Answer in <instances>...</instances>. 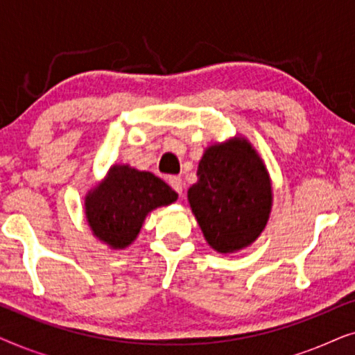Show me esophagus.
I'll return each instance as SVG.
<instances>
[{"label": "esophagus", "mask_w": 355, "mask_h": 355, "mask_svg": "<svg viewBox=\"0 0 355 355\" xmlns=\"http://www.w3.org/2000/svg\"><path fill=\"white\" fill-rule=\"evenodd\" d=\"M169 186H171L174 191H176L179 196H182V191H184V184H182V179L179 176H171L168 179Z\"/></svg>", "instance_id": "obj_1"}]
</instances>
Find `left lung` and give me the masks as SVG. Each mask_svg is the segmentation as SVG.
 Here are the masks:
<instances>
[{
    "label": "left lung",
    "mask_w": 355,
    "mask_h": 355,
    "mask_svg": "<svg viewBox=\"0 0 355 355\" xmlns=\"http://www.w3.org/2000/svg\"><path fill=\"white\" fill-rule=\"evenodd\" d=\"M187 197L208 244L234 252L252 244L268 221L271 184L263 162L244 139L203 153Z\"/></svg>",
    "instance_id": "left-lung-1"
}]
</instances>
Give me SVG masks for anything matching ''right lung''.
Returning <instances> with one entry per match:
<instances>
[{"mask_svg":"<svg viewBox=\"0 0 355 355\" xmlns=\"http://www.w3.org/2000/svg\"><path fill=\"white\" fill-rule=\"evenodd\" d=\"M176 198L178 193L155 174L123 164L111 168L108 178L87 196L85 215L100 241L124 249L137 237L148 211Z\"/></svg>","mask_w":355,"mask_h":355,"instance_id":"right-lung-1","label":"right lung"}]
</instances>
